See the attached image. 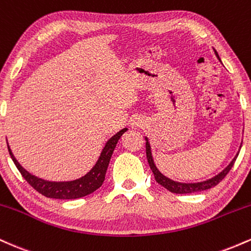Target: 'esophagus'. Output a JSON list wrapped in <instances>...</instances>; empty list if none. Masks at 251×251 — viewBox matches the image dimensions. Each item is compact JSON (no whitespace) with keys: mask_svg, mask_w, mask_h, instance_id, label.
Wrapping results in <instances>:
<instances>
[{"mask_svg":"<svg viewBox=\"0 0 251 251\" xmlns=\"http://www.w3.org/2000/svg\"><path fill=\"white\" fill-rule=\"evenodd\" d=\"M139 125H140V124H139V122H137V120L132 123V126H134V127H138V126H139Z\"/></svg>","mask_w":251,"mask_h":251,"instance_id":"esophagus-1","label":"esophagus"}]
</instances>
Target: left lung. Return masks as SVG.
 I'll use <instances>...</instances> for the list:
<instances>
[{"label": "left lung", "mask_w": 251, "mask_h": 251, "mask_svg": "<svg viewBox=\"0 0 251 251\" xmlns=\"http://www.w3.org/2000/svg\"><path fill=\"white\" fill-rule=\"evenodd\" d=\"M215 53H216V56L220 59L217 51L215 50ZM220 61H221V59H220ZM237 155H238V153L236 154V157L231 160V163H230L229 165H227L226 168L221 172V174L215 176V177L211 178V179L205 180V181H201V183H191V184L178 183V181H174V180L169 179V178H166L165 176L162 175L159 171H158V169L155 168V165L153 163V159H152L151 148H150L149 140L146 139V158H148L150 168H151L152 172H153V175H154L155 181H157L158 184H160L162 186H164L165 189H168L170 192H174V194H192V192H200V191H204V190L214 188V186L217 185L218 183H221V181L224 179V177L229 174V171L231 170L232 166H234Z\"/></svg>", "instance_id": "1"}]
</instances>
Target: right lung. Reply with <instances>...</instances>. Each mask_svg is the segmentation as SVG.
I'll return each mask as SVG.
<instances>
[{
	"label": "right lung",
	"mask_w": 251,
	"mask_h": 251,
	"mask_svg": "<svg viewBox=\"0 0 251 251\" xmlns=\"http://www.w3.org/2000/svg\"><path fill=\"white\" fill-rule=\"evenodd\" d=\"M127 131V128H123L122 131L114 134L111 139L106 143L105 148L102 149L101 154H100L99 159L93 169L85 175L83 177L79 179L72 180V181H48L41 178H37L35 176L30 175L29 172L20 165L19 162L15 159L14 154L11 153V150L8 146V151L13 159L14 164L16 165L17 170L21 172L22 177L25 178L28 183L36 190L39 194L48 198H56V200H75V198L85 197L92 192L96 191L102 185L103 180H105V175L107 171L109 160H111L112 153H113L114 148H116L118 140L120 139L124 132Z\"/></svg>",
	"instance_id": "right-lung-1"
}]
</instances>
